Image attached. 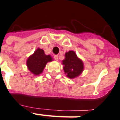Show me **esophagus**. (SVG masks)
<instances>
[{
	"label": "esophagus",
	"mask_w": 120,
	"mask_h": 120,
	"mask_svg": "<svg viewBox=\"0 0 120 120\" xmlns=\"http://www.w3.org/2000/svg\"><path fill=\"white\" fill-rule=\"evenodd\" d=\"M54 59L56 60V61H58V55H55V56H54Z\"/></svg>",
	"instance_id": "34e87169"
}]
</instances>
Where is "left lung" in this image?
Listing matches in <instances>:
<instances>
[{"mask_svg": "<svg viewBox=\"0 0 120 120\" xmlns=\"http://www.w3.org/2000/svg\"><path fill=\"white\" fill-rule=\"evenodd\" d=\"M64 70L67 76L74 79L82 74L84 70V64L77 56L74 51L70 50L65 54V59L62 61Z\"/></svg>", "mask_w": 120, "mask_h": 120, "instance_id": "left-lung-1", "label": "left lung"}]
</instances>
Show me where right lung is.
Segmentation results:
<instances>
[{
  "label": "right lung",
  "mask_w": 120,
  "mask_h": 120,
  "mask_svg": "<svg viewBox=\"0 0 120 120\" xmlns=\"http://www.w3.org/2000/svg\"><path fill=\"white\" fill-rule=\"evenodd\" d=\"M52 60L53 58L50 55H46L43 50L38 48L33 55L27 58L26 65L33 74L39 75L43 72L46 64L52 62Z\"/></svg>",
  "instance_id": "right-lung-1"
}]
</instances>
